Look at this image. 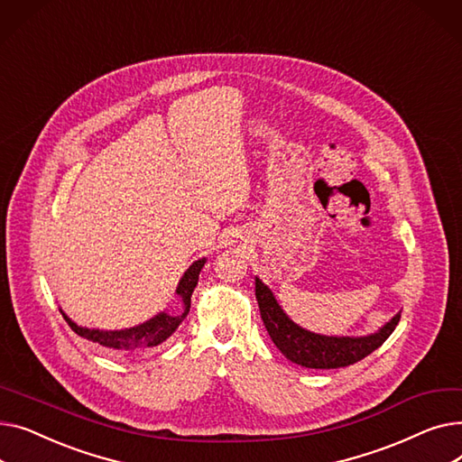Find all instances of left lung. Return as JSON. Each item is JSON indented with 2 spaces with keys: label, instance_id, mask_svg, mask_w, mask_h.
Instances as JSON below:
<instances>
[{
  "label": "left lung",
  "instance_id": "1",
  "mask_svg": "<svg viewBox=\"0 0 462 462\" xmlns=\"http://www.w3.org/2000/svg\"><path fill=\"white\" fill-rule=\"evenodd\" d=\"M254 294L260 307V317L268 329L273 345L286 359L307 369H341L367 357L380 348L393 333L401 320V312L385 322L378 331L359 337H337L312 333L298 326L282 310L268 284L254 277Z\"/></svg>",
  "mask_w": 462,
  "mask_h": 462
}]
</instances>
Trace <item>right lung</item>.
Wrapping results in <instances>:
<instances>
[{
  "instance_id": "right-lung-1",
  "label": "right lung",
  "mask_w": 462,
  "mask_h": 462,
  "mask_svg": "<svg viewBox=\"0 0 462 462\" xmlns=\"http://www.w3.org/2000/svg\"><path fill=\"white\" fill-rule=\"evenodd\" d=\"M208 258H199L197 262H192L189 265V270L183 273V277L178 282L176 294L181 300L183 310L181 314H170L166 310H161L159 314H155L153 319L145 320L138 326L133 328H125V329H97V328H82L77 322H72L67 314L61 310L65 322L70 326V329L75 331L77 335L88 338L91 343L101 345L108 350H145V348H155L159 345H162L166 338L172 335L180 324L185 320V317L189 314L190 309V296L194 292V288L199 284V275L204 268Z\"/></svg>"
}]
</instances>
